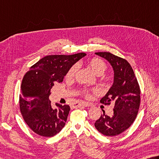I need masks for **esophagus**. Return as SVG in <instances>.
Here are the masks:
<instances>
[{
    "instance_id": "1",
    "label": "esophagus",
    "mask_w": 159,
    "mask_h": 159,
    "mask_svg": "<svg viewBox=\"0 0 159 159\" xmlns=\"http://www.w3.org/2000/svg\"><path fill=\"white\" fill-rule=\"evenodd\" d=\"M81 105H83V106H85V107H89V106H91V105L89 104V103L88 102H83V103H74V104H73V107L74 108H78L79 107V106H80Z\"/></svg>"
}]
</instances>
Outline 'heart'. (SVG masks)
<instances>
[{"label": "heart", "mask_w": 159, "mask_h": 159, "mask_svg": "<svg viewBox=\"0 0 159 159\" xmlns=\"http://www.w3.org/2000/svg\"><path fill=\"white\" fill-rule=\"evenodd\" d=\"M88 65L89 68L91 69L92 71L94 73L97 75V76H101V75L103 74L106 70V64L104 62L103 60L102 59L98 58V57H94V58L91 59L88 62ZM78 70V65H74L70 69L67 74V79H72L74 78L75 74H76ZM84 94L86 96H88V92L85 91Z\"/></svg>", "instance_id": "heart-1"}]
</instances>
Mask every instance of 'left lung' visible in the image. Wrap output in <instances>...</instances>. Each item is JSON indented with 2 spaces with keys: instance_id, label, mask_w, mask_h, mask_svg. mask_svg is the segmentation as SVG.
Wrapping results in <instances>:
<instances>
[{
  "instance_id": "left-lung-1",
  "label": "left lung",
  "mask_w": 159,
  "mask_h": 159,
  "mask_svg": "<svg viewBox=\"0 0 159 159\" xmlns=\"http://www.w3.org/2000/svg\"><path fill=\"white\" fill-rule=\"evenodd\" d=\"M108 60L114 71L113 83L100 102L107 105L114 103L111 117L101 115L94 126L101 134L115 136L130 127L137 116L140 102V90L134 70L126 60L109 52L95 53Z\"/></svg>"
}]
</instances>
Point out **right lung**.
I'll use <instances>...</instances> for the list:
<instances>
[{
	"instance_id": "obj_1",
	"label": "right lung",
	"mask_w": 159,
	"mask_h": 159,
	"mask_svg": "<svg viewBox=\"0 0 159 159\" xmlns=\"http://www.w3.org/2000/svg\"><path fill=\"white\" fill-rule=\"evenodd\" d=\"M86 54L51 55L32 66L23 79L20 111L25 123L37 134L52 137L61 131L70 111L68 105L51 104L54 83L62 82L70 69Z\"/></svg>"
}]
</instances>
